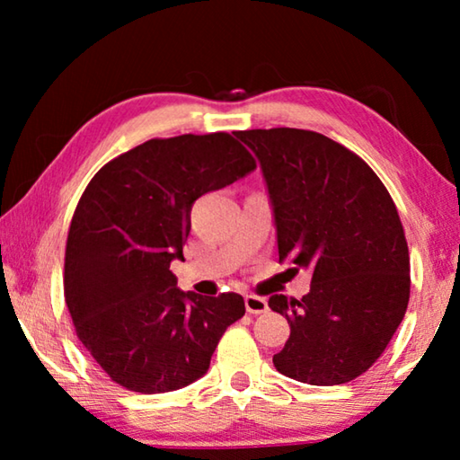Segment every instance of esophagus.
<instances>
[{"mask_svg": "<svg viewBox=\"0 0 460 460\" xmlns=\"http://www.w3.org/2000/svg\"><path fill=\"white\" fill-rule=\"evenodd\" d=\"M245 308L249 314H263L268 313V300L261 298V296H253V294H247L245 296Z\"/></svg>", "mask_w": 460, "mask_h": 460, "instance_id": "esophagus-1", "label": "esophagus"}]
</instances>
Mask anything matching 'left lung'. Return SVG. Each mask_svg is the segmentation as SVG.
Segmentation results:
<instances>
[{
  "label": "left lung",
  "mask_w": 460,
  "mask_h": 460,
  "mask_svg": "<svg viewBox=\"0 0 460 460\" xmlns=\"http://www.w3.org/2000/svg\"><path fill=\"white\" fill-rule=\"evenodd\" d=\"M235 136L260 160L279 261L313 271L302 300L270 298L290 324L274 367L302 384H347L385 351L408 308L410 255L394 200L359 155L316 131Z\"/></svg>",
  "instance_id": "1"
}]
</instances>
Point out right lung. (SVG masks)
<instances>
[{"label": "right lung", "mask_w": 460, "mask_h": 460, "mask_svg": "<svg viewBox=\"0 0 460 460\" xmlns=\"http://www.w3.org/2000/svg\"><path fill=\"white\" fill-rule=\"evenodd\" d=\"M255 170L229 134L150 139L93 176L73 215L65 300L76 337L115 384L176 392L205 376L217 342L245 314L239 294L182 292L190 208Z\"/></svg>", "instance_id": "right-lung-1"}]
</instances>
